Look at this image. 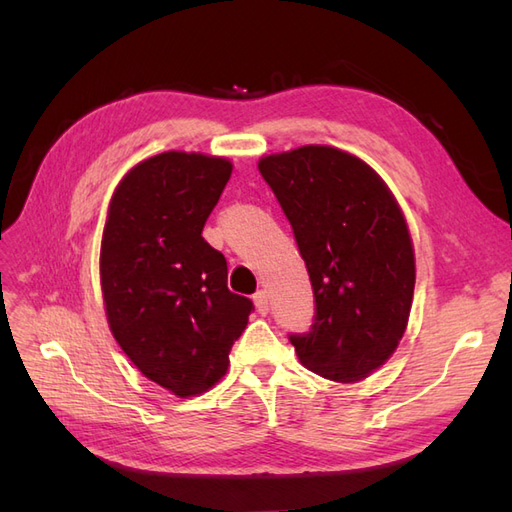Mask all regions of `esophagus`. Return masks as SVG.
I'll use <instances>...</instances> for the list:
<instances>
[{"label": "esophagus", "instance_id": "esophagus-1", "mask_svg": "<svg viewBox=\"0 0 512 512\" xmlns=\"http://www.w3.org/2000/svg\"><path fill=\"white\" fill-rule=\"evenodd\" d=\"M254 305H256V309H258V314L267 316V314H269V294H267L265 290H258V292L254 294Z\"/></svg>", "mask_w": 512, "mask_h": 512}]
</instances>
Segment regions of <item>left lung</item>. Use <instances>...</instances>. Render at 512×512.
Listing matches in <instances>:
<instances>
[{
	"label": "left lung",
	"instance_id": "8db88e82",
	"mask_svg": "<svg viewBox=\"0 0 512 512\" xmlns=\"http://www.w3.org/2000/svg\"><path fill=\"white\" fill-rule=\"evenodd\" d=\"M292 226L314 288L299 361L335 382H359L404 337L414 294V250L397 200L374 168L350 153L307 145L258 162Z\"/></svg>",
	"mask_w": 512,
	"mask_h": 512
}]
</instances>
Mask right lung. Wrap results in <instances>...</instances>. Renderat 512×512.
<instances>
[{
    "instance_id": "obj_1",
    "label": "right lung",
    "mask_w": 512,
    "mask_h": 512,
    "mask_svg": "<svg viewBox=\"0 0 512 512\" xmlns=\"http://www.w3.org/2000/svg\"><path fill=\"white\" fill-rule=\"evenodd\" d=\"M232 164L166 151L136 164L111 198L100 282L108 327L141 374L177 397L209 391L254 303L230 292L222 252L203 239Z\"/></svg>"
}]
</instances>
